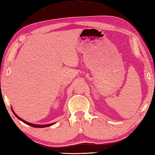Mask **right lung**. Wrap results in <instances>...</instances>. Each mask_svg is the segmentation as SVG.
Masks as SVG:
<instances>
[{
	"instance_id": "obj_1",
	"label": "right lung",
	"mask_w": 155,
	"mask_h": 155,
	"mask_svg": "<svg viewBox=\"0 0 155 155\" xmlns=\"http://www.w3.org/2000/svg\"><path fill=\"white\" fill-rule=\"evenodd\" d=\"M11 109H12V113H14V115H15L17 118H18V119H20V121H22L23 123H25V124H26V125H30V126H31V127H36V128H44V127H50V126H51V125H52L53 124H54L55 123H50V124H47V125H36V124H32V123H28V122H27V121H25V120H23L22 119H21L20 117H19L17 115L16 113L14 112V111H13V109H12V107H11Z\"/></svg>"
}]
</instances>
